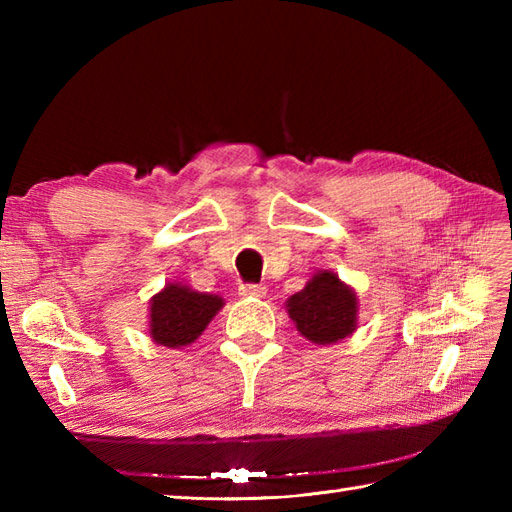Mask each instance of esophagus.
<instances>
[{"mask_svg":"<svg viewBox=\"0 0 512 512\" xmlns=\"http://www.w3.org/2000/svg\"><path fill=\"white\" fill-rule=\"evenodd\" d=\"M239 294L245 299H262L267 294V286L265 284H243L239 286Z\"/></svg>","mask_w":512,"mask_h":512,"instance_id":"esophagus-1","label":"esophagus"}]
</instances>
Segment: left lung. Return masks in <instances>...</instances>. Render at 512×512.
<instances>
[{
	"label": "left lung",
	"mask_w": 512,
	"mask_h": 512,
	"mask_svg": "<svg viewBox=\"0 0 512 512\" xmlns=\"http://www.w3.org/2000/svg\"><path fill=\"white\" fill-rule=\"evenodd\" d=\"M297 331L312 344H335L352 335L359 316V299L333 271H318L305 288L286 301Z\"/></svg>",
	"instance_id": "left-lung-1"
}]
</instances>
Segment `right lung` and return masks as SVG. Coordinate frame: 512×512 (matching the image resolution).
I'll list each match as a JSON object with an SVG mask.
<instances>
[{
	"label": "right lung",
	"mask_w": 512,
	"mask_h": 512,
	"mask_svg": "<svg viewBox=\"0 0 512 512\" xmlns=\"http://www.w3.org/2000/svg\"><path fill=\"white\" fill-rule=\"evenodd\" d=\"M224 307L218 294L198 292L183 284H166L149 305V335L166 348L194 344L211 318Z\"/></svg>",
	"instance_id": "1"
}]
</instances>
